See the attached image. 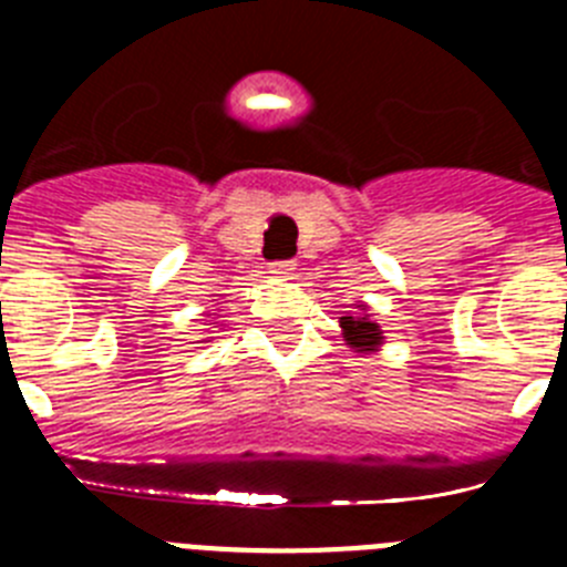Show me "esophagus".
<instances>
[{"label":"esophagus","mask_w":567,"mask_h":567,"mask_svg":"<svg viewBox=\"0 0 567 567\" xmlns=\"http://www.w3.org/2000/svg\"><path fill=\"white\" fill-rule=\"evenodd\" d=\"M292 269H295V260L292 258L272 260V264H269V272L278 275V278H289V275H292Z\"/></svg>","instance_id":"obj_1"}]
</instances>
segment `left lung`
<instances>
[{
    "mask_svg": "<svg viewBox=\"0 0 567 567\" xmlns=\"http://www.w3.org/2000/svg\"><path fill=\"white\" fill-rule=\"evenodd\" d=\"M340 329H343L346 343L358 352H374L383 343V332L369 315H346L340 318Z\"/></svg>",
    "mask_w": 567,
    "mask_h": 567,
    "instance_id": "1",
    "label": "left lung"
}]
</instances>
